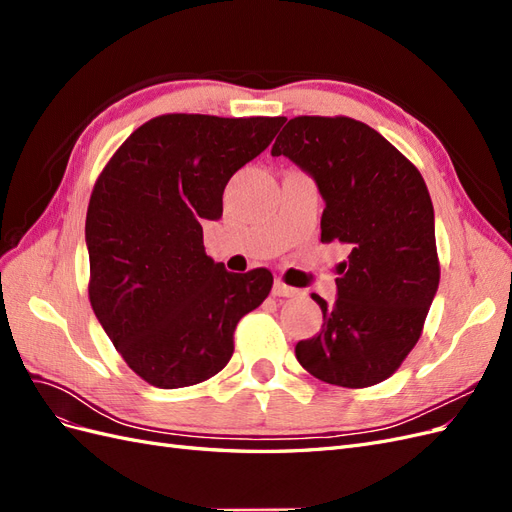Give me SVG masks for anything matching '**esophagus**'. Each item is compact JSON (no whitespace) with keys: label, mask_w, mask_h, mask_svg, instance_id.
<instances>
[{"label":"esophagus","mask_w":512,"mask_h":512,"mask_svg":"<svg viewBox=\"0 0 512 512\" xmlns=\"http://www.w3.org/2000/svg\"><path fill=\"white\" fill-rule=\"evenodd\" d=\"M273 294H275V297H294V294H297V288L284 284L282 280H275Z\"/></svg>","instance_id":"esophagus-1"}]
</instances>
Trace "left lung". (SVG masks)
Listing matches in <instances>:
<instances>
[{
  "instance_id": "obj_1",
  "label": "left lung",
  "mask_w": 512,
  "mask_h": 512,
  "mask_svg": "<svg viewBox=\"0 0 512 512\" xmlns=\"http://www.w3.org/2000/svg\"><path fill=\"white\" fill-rule=\"evenodd\" d=\"M314 177L324 198L320 241L346 245L337 301L318 294L322 329L297 344V361L314 378L365 389L391 378L423 333L440 284L436 226L418 168L367 123L301 115L275 138Z\"/></svg>"
}]
</instances>
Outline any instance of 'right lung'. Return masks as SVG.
Returning a JSON list of instances; mask_svg holds the SVG:
<instances>
[{"instance_id":"obj_1","label":"right lung","mask_w":512,"mask_h":512,"mask_svg":"<svg viewBox=\"0 0 512 512\" xmlns=\"http://www.w3.org/2000/svg\"><path fill=\"white\" fill-rule=\"evenodd\" d=\"M284 117L168 113L136 128L89 198V303L123 361L147 384L181 389L218 374L239 320L269 297V269L228 273L205 254L203 220L265 151Z\"/></svg>"}]
</instances>
